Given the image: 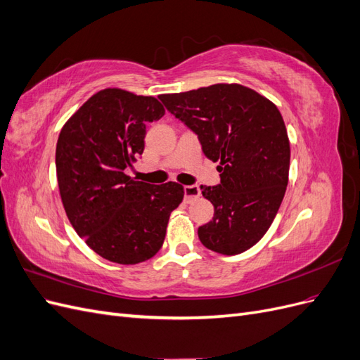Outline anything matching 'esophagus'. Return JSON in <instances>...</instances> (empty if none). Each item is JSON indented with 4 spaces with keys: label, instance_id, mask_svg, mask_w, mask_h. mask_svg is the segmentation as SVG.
Here are the masks:
<instances>
[{
    "label": "esophagus",
    "instance_id": "esophagus-1",
    "mask_svg": "<svg viewBox=\"0 0 360 360\" xmlns=\"http://www.w3.org/2000/svg\"><path fill=\"white\" fill-rule=\"evenodd\" d=\"M201 195L200 186H195V184H191V186H184V202H192L195 198H198Z\"/></svg>",
    "mask_w": 360,
    "mask_h": 360
}]
</instances>
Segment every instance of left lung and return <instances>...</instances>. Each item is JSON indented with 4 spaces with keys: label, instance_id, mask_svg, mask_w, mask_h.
Wrapping results in <instances>:
<instances>
[{
    "label": "left lung",
    "instance_id": "obj_1",
    "mask_svg": "<svg viewBox=\"0 0 360 360\" xmlns=\"http://www.w3.org/2000/svg\"><path fill=\"white\" fill-rule=\"evenodd\" d=\"M159 99L198 135L204 155L219 162L221 184L201 186L214 207L213 221L198 228L201 243L222 255L245 252L267 233L288 184L290 141L279 110L240 84Z\"/></svg>",
    "mask_w": 360,
    "mask_h": 360
}]
</instances>
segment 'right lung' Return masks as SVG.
I'll list each match as a JSON object with an SVG mask.
<instances>
[{
    "instance_id": "add662e5",
    "label": "right lung",
    "mask_w": 360,
    "mask_h": 360,
    "mask_svg": "<svg viewBox=\"0 0 360 360\" xmlns=\"http://www.w3.org/2000/svg\"><path fill=\"white\" fill-rule=\"evenodd\" d=\"M163 114L153 96L105 89L60 132L56 167L64 210L85 243L112 263L138 264L155 257L171 212L183 201L176 181L153 186L124 172L143 155L146 124Z\"/></svg>"
}]
</instances>
